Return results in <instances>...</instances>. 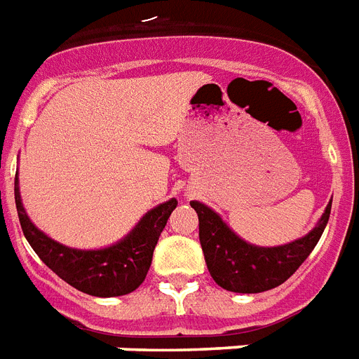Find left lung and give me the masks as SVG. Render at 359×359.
Instances as JSON below:
<instances>
[{"label": "left lung", "instance_id": "obj_1", "mask_svg": "<svg viewBox=\"0 0 359 359\" xmlns=\"http://www.w3.org/2000/svg\"><path fill=\"white\" fill-rule=\"evenodd\" d=\"M191 207L198 215L200 244L215 283L227 292L260 293L280 286L308 259L327 227L332 200L308 235L273 248L240 238L218 212L201 201H191Z\"/></svg>", "mask_w": 359, "mask_h": 359}]
</instances>
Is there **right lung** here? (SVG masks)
Here are the masks:
<instances>
[{
	"label": "right lung",
	"mask_w": 359,
	"mask_h": 359,
	"mask_svg": "<svg viewBox=\"0 0 359 359\" xmlns=\"http://www.w3.org/2000/svg\"><path fill=\"white\" fill-rule=\"evenodd\" d=\"M14 200L23 235L41 262L73 288L95 297H119L137 290L147 277L152 255L176 198L159 203L143 215L128 235L100 250H76L47 236L27 215L20 194V180H14Z\"/></svg>",
	"instance_id": "1"
}]
</instances>
